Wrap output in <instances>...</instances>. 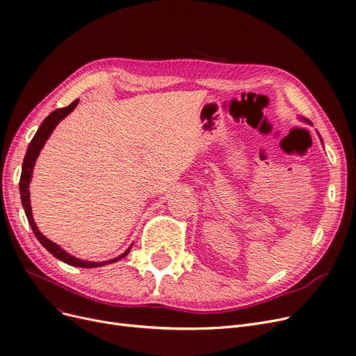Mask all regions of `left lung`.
<instances>
[{
    "label": "left lung",
    "instance_id": "left-lung-1",
    "mask_svg": "<svg viewBox=\"0 0 356 356\" xmlns=\"http://www.w3.org/2000/svg\"><path fill=\"white\" fill-rule=\"evenodd\" d=\"M302 120H303L305 122H309V124H310V121H309V120H306V118H302ZM321 140H322V138H321Z\"/></svg>",
    "mask_w": 356,
    "mask_h": 356
}]
</instances>
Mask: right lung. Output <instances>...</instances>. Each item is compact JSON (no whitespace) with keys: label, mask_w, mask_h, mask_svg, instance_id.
I'll list each match as a JSON object with an SVG mask.
<instances>
[{"label":"right lung","mask_w":356,"mask_h":356,"mask_svg":"<svg viewBox=\"0 0 356 356\" xmlns=\"http://www.w3.org/2000/svg\"><path fill=\"white\" fill-rule=\"evenodd\" d=\"M79 99L73 101L69 106L66 108H59L53 111L51 114H49L47 118H44V121L42 122V125L39 127V129H37V133L34 134L33 140L30 141L29 147H27V153H26V157H24V161H23V168H22V177H20V195H22V203H23V208H24V212H26V216L29 219V223L30 227L35 235V238L39 239L40 244L58 259L63 261V263L72 266V267H82V268H95V267H102V266H108V264H112L115 263V261H120L122 259L125 255H128V252L131 251V247H133V244L129 245V248L122 252L121 255L112 258L109 261H99V263H93V261H86V259H79L76 257L70 255L69 252H66L63 248H60L58 244H54L53 241H50L49 238H46L40 231L39 228H37L35 222L33 219V213H31V204H30V191H29V186H30V181H31V177H33V168H34V164H35V160L37 157H39L42 148L44 147L46 141L49 140L50 134L53 133V129L56 128V125H58L63 118H66L70 112L76 108Z\"/></svg>","instance_id":"right-lung-1"}]
</instances>
